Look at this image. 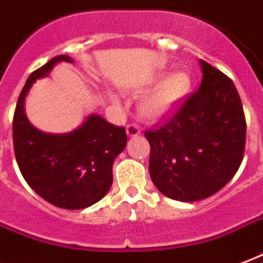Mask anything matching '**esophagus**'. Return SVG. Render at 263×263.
<instances>
[{
  "label": "esophagus",
  "mask_w": 263,
  "mask_h": 263,
  "mask_svg": "<svg viewBox=\"0 0 263 263\" xmlns=\"http://www.w3.org/2000/svg\"><path fill=\"white\" fill-rule=\"evenodd\" d=\"M140 133H141V132H140V129H138L136 125H129L126 127V134H127L129 137H136V136H138Z\"/></svg>",
  "instance_id": "34e87169"
}]
</instances>
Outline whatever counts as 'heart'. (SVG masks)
<instances>
[{"label":"heart","instance_id":"heart-1","mask_svg":"<svg viewBox=\"0 0 263 263\" xmlns=\"http://www.w3.org/2000/svg\"><path fill=\"white\" fill-rule=\"evenodd\" d=\"M191 86H192V81L188 72L185 71H176L168 75L163 71L155 74L145 83V86L137 89V93H144L154 87L140 101L138 105L140 115L151 122L162 121L164 118L170 117L184 103L185 97L191 90ZM107 96L111 103H118L115 93L108 91Z\"/></svg>","mask_w":263,"mask_h":263}]
</instances>
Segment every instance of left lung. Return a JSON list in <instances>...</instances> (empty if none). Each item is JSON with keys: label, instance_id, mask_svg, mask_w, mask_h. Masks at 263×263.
Segmentation results:
<instances>
[{"label": "left lung", "instance_id": "left-lung-1", "mask_svg": "<svg viewBox=\"0 0 263 263\" xmlns=\"http://www.w3.org/2000/svg\"><path fill=\"white\" fill-rule=\"evenodd\" d=\"M203 78L174 117L145 132L149 174L164 196L197 201L222 189L243 160L246 118L235 83L200 60Z\"/></svg>", "mask_w": 263, "mask_h": 263}]
</instances>
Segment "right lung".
<instances>
[{
	"mask_svg": "<svg viewBox=\"0 0 263 263\" xmlns=\"http://www.w3.org/2000/svg\"><path fill=\"white\" fill-rule=\"evenodd\" d=\"M72 63L60 54L34 71L26 81L13 117V148L24 180L42 199L66 210H81L101 200L112 185V164L127 137L97 114L85 118L70 133L52 134L31 125L24 100L36 79L50 74L58 63Z\"/></svg>",
	"mask_w": 263,
	"mask_h": 263,
	"instance_id": "obj_1",
	"label": "right lung"
}]
</instances>
